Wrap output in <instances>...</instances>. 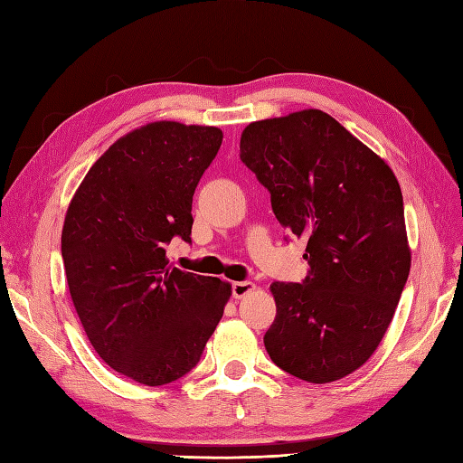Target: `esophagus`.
I'll list each match as a JSON object with an SVG mask.
<instances>
[{
    "mask_svg": "<svg viewBox=\"0 0 463 463\" xmlns=\"http://www.w3.org/2000/svg\"><path fill=\"white\" fill-rule=\"evenodd\" d=\"M253 290H255V283H251V280H238V283L232 285V295L235 300L251 295Z\"/></svg>",
    "mask_w": 463,
    "mask_h": 463,
    "instance_id": "obj_1",
    "label": "esophagus"
}]
</instances>
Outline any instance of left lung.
Masks as SVG:
<instances>
[{"instance_id": "8db88e82", "label": "left lung", "mask_w": 463, "mask_h": 463, "mask_svg": "<svg viewBox=\"0 0 463 463\" xmlns=\"http://www.w3.org/2000/svg\"><path fill=\"white\" fill-rule=\"evenodd\" d=\"M240 151L279 223L308 240V277L270 285L267 354L308 383L354 373L379 347L411 270L397 176L322 109L250 123Z\"/></svg>"}]
</instances>
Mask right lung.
Wrapping results in <instances>:
<instances>
[{"mask_svg": "<svg viewBox=\"0 0 463 463\" xmlns=\"http://www.w3.org/2000/svg\"><path fill=\"white\" fill-rule=\"evenodd\" d=\"M223 133L153 121L119 137L76 188L62 225L66 283L90 344L146 387L186 375L223 317L232 285L168 265L190 241L193 196Z\"/></svg>", "mask_w": 463, "mask_h": 463, "instance_id": "add662e5", "label": "right lung"}]
</instances>
